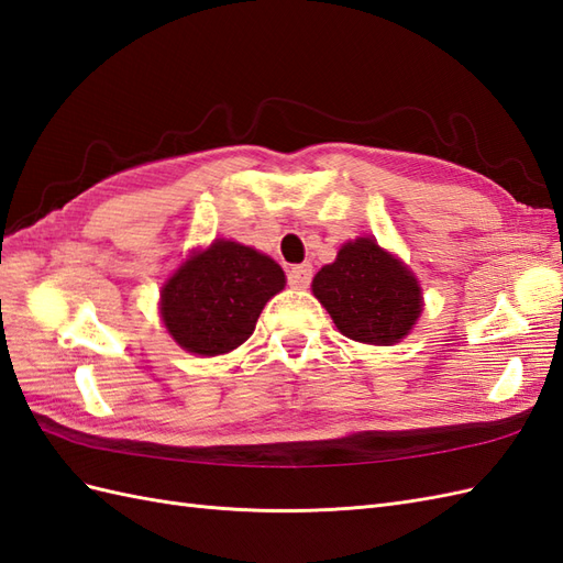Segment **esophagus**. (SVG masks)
I'll return each instance as SVG.
<instances>
[{
  "label": "esophagus",
  "instance_id": "34e87169",
  "mask_svg": "<svg viewBox=\"0 0 563 563\" xmlns=\"http://www.w3.org/2000/svg\"><path fill=\"white\" fill-rule=\"evenodd\" d=\"M313 276V266L311 264H299L287 271V283L292 287H307Z\"/></svg>",
  "mask_w": 563,
  "mask_h": 563
}]
</instances>
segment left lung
<instances>
[{
  "label": "left lung",
  "mask_w": 563,
  "mask_h": 563,
  "mask_svg": "<svg viewBox=\"0 0 563 563\" xmlns=\"http://www.w3.org/2000/svg\"><path fill=\"white\" fill-rule=\"evenodd\" d=\"M311 290L342 335L366 344L399 342L421 313L411 271L371 238L344 244L335 262L316 273Z\"/></svg>",
  "instance_id": "1"
}]
</instances>
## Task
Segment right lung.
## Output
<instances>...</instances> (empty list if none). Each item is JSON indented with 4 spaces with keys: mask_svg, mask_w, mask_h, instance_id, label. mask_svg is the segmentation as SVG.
I'll use <instances>...</instances> for the list:
<instances>
[{
    "mask_svg": "<svg viewBox=\"0 0 563 563\" xmlns=\"http://www.w3.org/2000/svg\"><path fill=\"white\" fill-rule=\"evenodd\" d=\"M285 287L273 258L244 244L216 240L187 258L162 290V319L183 350L225 354L254 333L266 301Z\"/></svg>",
    "mask_w": 563,
    "mask_h": 563,
    "instance_id": "add662e5",
    "label": "right lung"
}]
</instances>
